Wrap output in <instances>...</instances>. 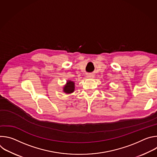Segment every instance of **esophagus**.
Returning a JSON list of instances; mask_svg holds the SVG:
<instances>
[{
	"instance_id": "1",
	"label": "esophagus",
	"mask_w": 157,
	"mask_h": 157,
	"mask_svg": "<svg viewBox=\"0 0 157 157\" xmlns=\"http://www.w3.org/2000/svg\"><path fill=\"white\" fill-rule=\"evenodd\" d=\"M94 76H93V75H87V76H86V78H88V79H91V78H93Z\"/></svg>"
}]
</instances>
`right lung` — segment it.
<instances>
[{
	"label": "right lung",
	"mask_w": 157,
	"mask_h": 157,
	"mask_svg": "<svg viewBox=\"0 0 157 157\" xmlns=\"http://www.w3.org/2000/svg\"><path fill=\"white\" fill-rule=\"evenodd\" d=\"M75 82L71 80H67L66 83L63 87V91L66 94H70L75 91Z\"/></svg>",
	"instance_id": "right-lung-1"
}]
</instances>
